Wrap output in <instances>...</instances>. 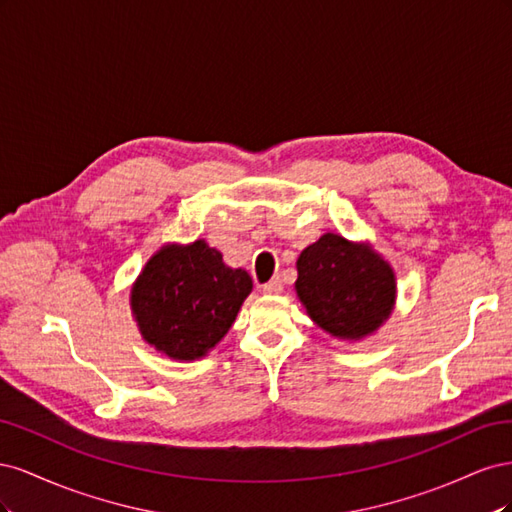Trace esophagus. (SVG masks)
<instances>
[{"mask_svg":"<svg viewBox=\"0 0 512 512\" xmlns=\"http://www.w3.org/2000/svg\"><path fill=\"white\" fill-rule=\"evenodd\" d=\"M260 288H262V292H265V294H280V292L284 290V286H282V282H280V277H273L271 282L262 284Z\"/></svg>","mask_w":512,"mask_h":512,"instance_id":"esophagus-1","label":"esophagus"}]
</instances>
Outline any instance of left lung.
I'll return each mask as SVG.
<instances>
[{"label":"left lung","instance_id":"8db88e82","mask_svg":"<svg viewBox=\"0 0 512 512\" xmlns=\"http://www.w3.org/2000/svg\"><path fill=\"white\" fill-rule=\"evenodd\" d=\"M297 271L294 288L309 318L337 339H363L393 312L395 273L367 243L327 232L301 252Z\"/></svg>","mask_w":512,"mask_h":512}]
</instances>
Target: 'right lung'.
<instances>
[{
  "mask_svg": "<svg viewBox=\"0 0 512 512\" xmlns=\"http://www.w3.org/2000/svg\"><path fill=\"white\" fill-rule=\"evenodd\" d=\"M252 277L226 267L205 239L168 243L153 254L130 292L143 339L175 361L207 356L235 322Z\"/></svg>",
  "mask_w": 512,
  "mask_h": 512,
  "instance_id": "1",
  "label": "right lung"
}]
</instances>
